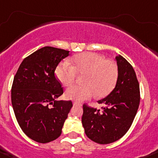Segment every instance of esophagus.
I'll use <instances>...</instances> for the list:
<instances>
[{"mask_svg":"<svg viewBox=\"0 0 158 158\" xmlns=\"http://www.w3.org/2000/svg\"><path fill=\"white\" fill-rule=\"evenodd\" d=\"M73 104H74V105H78V106H81V103H77V102H74V103H73Z\"/></svg>","mask_w":158,"mask_h":158,"instance_id":"1","label":"esophagus"}]
</instances>
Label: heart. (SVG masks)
Masks as SVG:
<instances>
[{
    "mask_svg": "<svg viewBox=\"0 0 158 158\" xmlns=\"http://www.w3.org/2000/svg\"><path fill=\"white\" fill-rule=\"evenodd\" d=\"M72 65L62 61L55 68V76L64 87L75 82L77 74L84 75V85L74 86L67 89L65 97L68 100L82 101L96 95L103 97L114 88L118 76L116 63L106 59L103 55L94 52H84L74 56Z\"/></svg>",
    "mask_w": 158,
    "mask_h": 158,
    "instance_id": "1",
    "label": "heart"
}]
</instances>
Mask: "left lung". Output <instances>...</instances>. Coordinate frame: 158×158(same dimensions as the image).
<instances>
[{"label":"left lung","mask_w":158,"mask_h":158,"mask_svg":"<svg viewBox=\"0 0 158 158\" xmlns=\"http://www.w3.org/2000/svg\"><path fill=\"white\" fill-rule=\"evenodd\" d=\"M118 76L115 88L98 100L102 110L83 105L82 125L85 134L98 144L121 139L131 127L140 103L139 84L132 66L122 55L115 56Z\"/></svg>","instance_id":"8db88e82"}]
</instances>
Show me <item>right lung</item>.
<instances>
[{"mask_svg":"<svg viewBox=\"0 0 158 158\" xmlns=\"http://www.w3.org/2000/svg\"><path fill=\"white\" fill-rule=\"evenodd\" d=\"M69 51L45 46L29 55L17 70L11 90V102L24 133L39 143L58 139L68 118L71 101L57 100L63 94L55 76L58 63Z\"/></svg>","mask_w":158,"mask_h":158,"instance_id":"obj_1","label":"right lung"}]
</instances>
